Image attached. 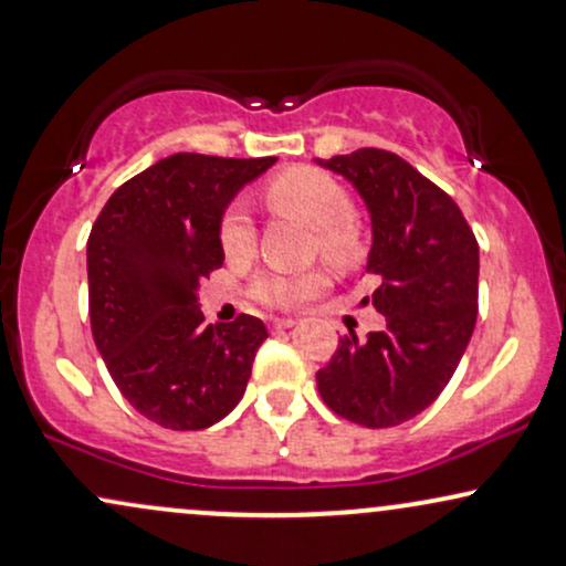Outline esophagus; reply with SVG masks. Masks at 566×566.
Returning <instances> with one entry per match:
<instances>
[{
	"instance_id": "obj_1",
	"label": "esophagus",
	"mask_w": 566,
	"mask_h": 566,
	"mask_svg": "<svg viewBox=\"0 0 566 566\" xmlns=\"http://www.w3.org/2000/svg\"><path fill=\"white\" fill-rule=\"evenodd\" d=\"M295 324H297V319H274L271 322V329H274V333H282V329L295 327Z\"/></svg>"
}]
</instances>
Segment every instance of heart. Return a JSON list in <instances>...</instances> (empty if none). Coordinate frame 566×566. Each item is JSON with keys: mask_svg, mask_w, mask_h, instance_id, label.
<instances>
[{"mask_svg": "<svg viewBox=\"0 0 566 566\" xmlns=\"http://www.w3.org/2000/svg\"><path fill=\"white\" fill-rule=\"evenodd\" d=\"M263 199L274 216L301 220L316 233V252L340 271H354L365 261L367 239L354 218V199L333 175L314 167H290L263 188ZM220 250L229 261H247L255 252V226L239 205L220 218ZM327 284L322 269L303 274H263L252 284V297L271 308H301Z\"/></svg>", "mask_w": 566, "mask_h": 566, "instance_id": "b5f03b06", "label": "heart"}]
</instances>
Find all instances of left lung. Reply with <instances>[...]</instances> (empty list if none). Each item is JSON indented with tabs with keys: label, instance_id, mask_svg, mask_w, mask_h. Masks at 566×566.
<instances>
[{
	"label": "left lung",
	"instance_id": "1",
	"mask_svg": "<svg viewBox=\"0 0 566 566\" xmlns=\"http://www.w3.org/2000/svg\"><path fill=\"white\" fill-rule=\"evenodd\" d=\"M346 175L373 218L367 274L382 333L337 340L316 373L324 405L365 428H394L437 401L479 314V244L447 191L386 148L316 159Z\"/></svg>",
	"mask_w": 566,
	"mask_h": 566
}]
</instances>
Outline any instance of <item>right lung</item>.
<instances>
[{
  "instance_id": "add662e5",
  "label": "right lung",
  "mask_w": 566,
  "mask_h": 566,
  "mask_svg": "<svg viewBox=\"0 0 566 566\" xmlns=\"http://www.w3.org/2000/svg\"><path fill=\"white\" fill-rule=\"evenodd\" d=\"M274 161L172 154L116 188L90 231L95 346L122 396L161 428L201 431L244 396L265 324H205L197 287L223 265L226 205Z\"/></svg>"
}]
</instances>
